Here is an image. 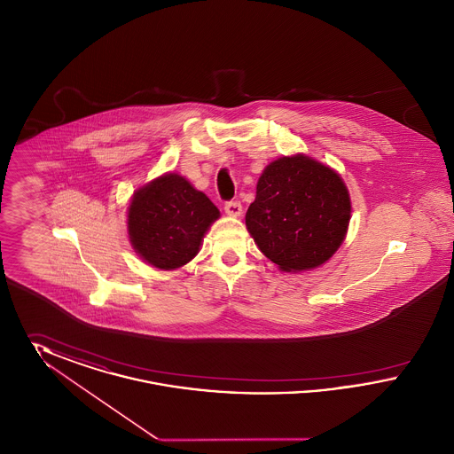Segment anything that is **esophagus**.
<instances>
[{"mask_svg": "<svg viewBox=\"0 0 454 454\" xmlns=\"http://www.w3.org/2000/svg\"><path fill=\"white\" fill-rule=\"evenodd\" d=\"M224 211L230 216H239L241 215V202L239 200H228V202H224Z\"/></svg>", "mask_w": 454, "mask_h": 454, "instance_id": "1", "label": "esophagus"}]
</instances>
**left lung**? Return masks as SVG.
Returning <instances> with one entry per match:
<instances>
[{"label": "left lung", "mask_w": 454, "mask_h": 454, "mask_svg": "<svg viewBox=\"0 0 454 454\" xmlns=\"http://www.w3.org/2000/svg\"><path fill=\"white\" fill-rule=\"evenodd\" d=\"M348 219L350 200L339 173L302 154L282 156L263 170L245 216L260 252L286 272L330 259Z\"/></svg>", "instance_id": "left-lung-1"}]
</instances>
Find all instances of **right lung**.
<instances>
[{
  "label": "right lung",
  "mask_w": 454,
  "mask_h": 454,
  "mask_svg": "<svg viewBox=\"0 0 454 454\" xmlns=\"http://www.w3.org/2000/svg\"><path fill=\"white\" fill-rule=\"evenodd\" d=\"M217 217L207 195L184 176L168 173L134 194L128 215L130 243L156 269H176L194 259Z\"/></svg>",
  "instance_id": "obj_1"
}]
</instances>
